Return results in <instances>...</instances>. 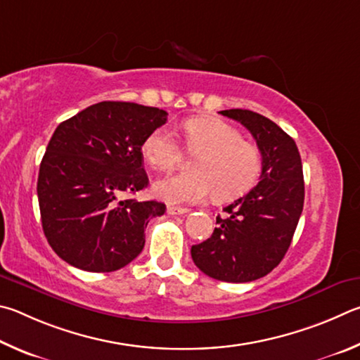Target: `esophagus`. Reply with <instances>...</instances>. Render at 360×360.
<instances>
[{
    "label": "esophagus",
    "instance_id": "esophagus-1",
    "mask_svg": "<svg viewBox=\"0 0 360 360\" xmlns=\"http://www.w3.org/2000/svg\"><path fill=\"white\" fill-rule=\"evenodd\" d=\"M186 213H190V210L188 209H184V207H174L170 205L167 207V215H186Z\"/></svg>",
    "mask_w": 360,
    "mask_h": 360
}]
</instances>
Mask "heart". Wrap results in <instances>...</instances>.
Here are the masks:
<instances>
[{"label": "heart", "instance_id": "b5f03b06", "mask_svg": "<svg viewBox=\"0 0 360 360\" xmlns=\"http://www.w3.org/2000/svg\"><path fill=\"white\" fill-rule=\"evenodd\" d=\"M186 150L194 155L191 170L164 175L153 185V194L169 204H194L213 191L221 202L247 194L262 170V155L256 143L218 118H191L184 124ZM142 153L151 166L169 169L180 160L181 147L167 126L145 137Z\"/></svg>", "mask_w": 360, "mask_h": 360}]
</instances>
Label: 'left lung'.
Listing matches in <instances>:
<instances>
[{"label": "left lung", "mask_w": 360, "mask_h": 360, "mask_svg": "<svg viewBox=\"0 0 360 360\" xmlns=\"http://www.w3.org/2000/svg\"><path fill=\"white\" fill-rule=\"evenodd\" d=\"M242 123L262 155L259 184L217 217L210 238L191 247L200 272L228 283L255 281L278 266L304 209L302 160L294 139L253 110L219 112Z\"/></svg>", "instance_id": "left-lung-1"}]
</instances>
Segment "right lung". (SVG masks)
<instances>
[{
  "instance_id": "add662e5",
  "label": "right lung",
  "mask_w": 360,
  "mask_h": 360,
  "mask_svg": "<svg viewBox=\"0 0 360 360\" xmlns=\"http://www.w3.org/2000/svg\"><path fill=\"white\" fill-rule=\"evenodd\" d=\"M167 122L158 107L103 101L58 124L37 176L41 221L63 261L86 272H113L136 259L150 218L166 205L120 200L148 185L142 143Z\"/></svg>"
}]
</instances>
